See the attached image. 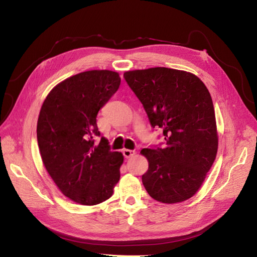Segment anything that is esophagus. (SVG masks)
I'll return each instance as SVG.
<instances>
[{"mask_svg": "<svg viewBox=\"0 0 257 257\" xmlns=\"http://www.w3.org/2000/svg\"><path fill=\"white\" fill-rule=\"evenodd\" d=\"M122 154H123L124 158H127V159H128V158H132L136 155V151L135 150H129V149H123Z\"/></svg>", "mask_w": 257, "mask_h": 257, "instance_id": "esophagus-1", "label": "esophagus"}]
</instances>
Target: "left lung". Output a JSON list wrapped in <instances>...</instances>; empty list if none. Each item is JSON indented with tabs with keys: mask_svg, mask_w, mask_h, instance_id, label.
Listing matches in <instances>:
<instances>
[{
	"mask_svg": "<svg viewBox=\"0 0 257 257\" xmlns=\"http://www.w3.org/2000/svg\"><path fill=\"white\" fill-rule=\"evenodd\" d=\"M123 76L152 127L160 128L165 136L163 148L140 151L149 163L143 176L147 192L167 204L192 198L219 147L214 107L206 86L192 73L167 67L128 70Z\"/></svg>",
	"mask_w": 257,
	"mask_h": 257,
	"instance_id": "8db88e82",
	"label": "left lung"
}]
</instances>
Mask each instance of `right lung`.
I'll return each mask as SVG.
<instances>
[{
	"label": "right lung",
	"mask_w": 257,
	"mask_h": 257,
	"mask_svg": "<svg viewBox=\"0 0 257 257\" xmlns=\"http://www.w3.org/2000/svg\"><path fill=\"white\" fill-rule=\"evenodd\" d=\"M107 69L79 73L48 92L37 120V143L46 171L59 191L76 203L96 205L108 200L120 179L121 152L110 151L99 136L96 117L120 85Z\"/></svg>",
	"instance_id": "1"
}]
</instances>
